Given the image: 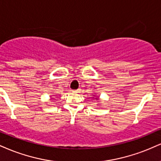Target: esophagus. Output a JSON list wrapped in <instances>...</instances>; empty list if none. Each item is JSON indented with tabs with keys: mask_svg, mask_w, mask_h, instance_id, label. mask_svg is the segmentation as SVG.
Returning a JSON list of instances; mask_svg holds the SVG:
<instances>
[{
	"mask_svg": "<svg viewBox=\"0 0 161 161\" xmlns=\"http://www.w3.org/2000/svg\"><path fill=\"white\" fill-rule=\"evenodd\" d=\"M79 92H80V90H79V89H78V90H74V91H73V92H75V93H79Z\"/></svg>",
	"mask_w": 161,
	"mask_h": 161,
	"instance_id": "1",
	"label": "esophagus"
}]
</instances>
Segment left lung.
<instances>
[{
  "label": "left lung",
  "instance_id": "left-lung-1",
  "mask_svg": "<svg viewBox=\"0 0 161 161\" xmlns=\"http://www.w3.org/2000/svg\"><path fill=\"white\" fill-rule=\"evenodd\" d=\"M92 98H94V99H95V100H99V97H92Z\"/></svg>",
  "mask_w": 161,
  "mask_h": 161
}]
</instances>
